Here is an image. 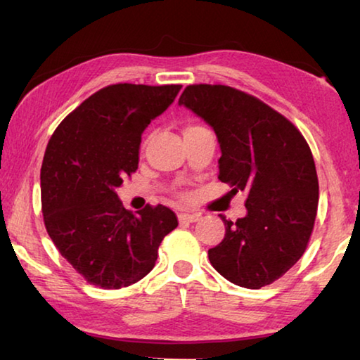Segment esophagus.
I'll return each mask as SVG.
<instances>
[{"label": "esophagus", "mask_w": 360, "mask_h": 360, "mask_svg": "<svg viewBox=\"0 0 360 360\" xmlns=\"http://www.w3.org/2000/svg\"><path fill=\"white\" fill-rule=\"evenodd\" d=\"M178 219L179 222H197L200 219V214H197V212H179Z\"/></svg>", "instance_id": "1"}]
</instances>
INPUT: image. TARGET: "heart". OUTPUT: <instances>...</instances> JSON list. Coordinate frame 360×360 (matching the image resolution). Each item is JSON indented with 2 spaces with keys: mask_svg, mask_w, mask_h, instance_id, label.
Segmentation results:
<instances>
[{
  "mask_svg": "<svg viewBox=\"0 0 360 360\" xmlns=\"http://www.w3.org/2000/svg\"><path fill=\"white\" fill-rule=\"evenodd\" d=\"M195 127H198V125H188V127H187V129H186L184 131H187V130H191V129H195Z\"/></svg>",
  "mask_w": 360,
  "mask_h": 360,
  "instance_id": "obj_1",
  "label": "heart"
}]
</instances>
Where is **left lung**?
<instances>
[{"label": "left lung", "instance_id": "1", "mask_svg": "<svg viewBox=\"0 0 360 360\" xmlns=\"http://www.w3.org/2000/svg\"><path fill=\"white\" fill-rule=\"evenodd\" d=\"M179 105L214 129L219 181L248 195L246 217L231 222L219 214L225 236L208 251L211 265L241 288L275 283L303 255L318 212L319 182L307 139L283 114L229 85H187Z\"/></svg>", "mask_w": 360, "mask_h": 360}]
</instances>
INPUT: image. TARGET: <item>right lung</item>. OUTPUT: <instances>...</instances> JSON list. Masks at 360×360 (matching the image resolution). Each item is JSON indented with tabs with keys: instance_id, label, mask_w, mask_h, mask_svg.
Masks as SVG:
<instances>
[{
	"instance_id": "1",
	"label": "right lung",
	"mask_w": 360,
	"mask_h": 360,
	"mask_svg": "<svg viewBox=\"0 0 360 360\" xmlns=\"http://www.w3.org/2000/svg\"><path fill=\"white\" fill-rule=\"evenodd\" d=\"M182 85L112 84L90 95L53 131L41 167L49 236L89 284L120 289L154 268L158 246L178 227L167 206L133 214L115 193L138 169L141 133Z\"/></svg>"
}]
</instances>
